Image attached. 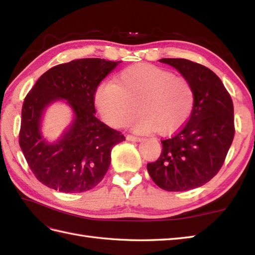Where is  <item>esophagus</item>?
Listing matches in <instances>:
<instances>
[{"label":"esophagus","mask_w":255,"mask_h":255,"mask_svg":"<svg viewBox=\"0 0 255 255\" xmlns=\"http://www.w3.org/2000/svg\"><path fill=\"white\" fill-rule=\"evenodd\" d=\"M127 140H129V141H136V142H140L141 141V138L139 137H136V136H132V134H127Z\"/></svg>","instance_id":"34e87169"}]
</instances>
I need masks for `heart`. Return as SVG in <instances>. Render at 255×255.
<instances>
[{
	"label": "heart",
	"instance_id": "heart-1",
	"mask_svg": "<svg viewBox=\"0 0 255 255\" xmlns=\"http://www.w3.org/2000/svg\"><path fill=\"white\" fill-rule=\"evenodd\" d=\"M94 103L101 117L113 127L130 124L133 131L169 134L185 124L194 108L192 83L182 75L152 64H136L117 75L115 83L103 82L95 91Z\"/></svg>",
	"mask_w": 255,
	"mask_h": 255
}]
</instances>
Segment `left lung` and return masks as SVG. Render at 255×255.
<instances>
[{"label": "left lung", "mask_w": 255, "mask_h": 255, "mask_svg": "<svg viewBox=\"0 0 255 255\" xmlns=\"http://www.w3.org/2000/svg\"><path fill=\"white\" fill-rule=\"evenodd\" d=\"M192 83L194 108L187 124L162 140L158 161L147 164L153 182L169 192L203 186L224 164L235 137L234 104L221 80L210 69L186 59L164 58Z\"/></svg>", "instance_id": "left-lung-1"}]
</instances>
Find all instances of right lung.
<instances>
[{"mask_svg":"<svg viewBox=\"0 0 255 255\" xmlns=\"http://www.w3.org/2000/svg\"><path fill=\"white\" fill-rule=\"evenodd\" d=\"M121 61L78 59L53 67L37 80L21 108L19 145L37 180L62 193H82L99 184L111 164V152L125 136L95 117L97 86ZM64 101L73 121L58 139L42 133L46 108Z\"/></svg>","mask_w":255,"mask_h":255,"instance_id":"1","label":"right lung"}]
</instances>
